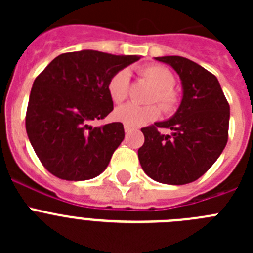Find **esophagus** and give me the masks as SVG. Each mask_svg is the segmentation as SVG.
<instances>
[{
	"label": "esophagus",
	"instance_id": "34e87169",
	"mask_svg": "<svg viewBox=\"0 0 253 253\" xmlns=\"http://www.w3.org/2000/svg\"><path fill=\"white\" fill-rule=\"evenodd\" d=\"M124 130H125V133L129 134V133H131V131H133V129H131L130 126H128V125H125V126H124Z\"/></svg>",
	"mask_w": 253,
	"mask_h": 253
}]
</instances>
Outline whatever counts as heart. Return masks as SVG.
Returning a JSON list of instances; mask_svg holds the SVG:
<instances>
[{"instance_id": "1", "label": "heart", "mask_w": 253, "mask_h": 253, "mask_svg": "<svg viewBox=\"0 0 253 253\" xmlns=\"http://www.w3.org/2000/svg\"><path fill=\"white\" fill-rule=\"evenodd\" d=\"M140 72L143 77L156 88L152 100L157 101L165 111L172 110L177 102V97L173 91L175 78L172 73L162 66L144 67ZM129 84H130V72L128 69H120L119 72H116L111 77L107 90L114 102L120 104L128 97ZM114 116L116 120H119L130 128H138L157 119L160 116V109L156 105L138 106L135 104H126L118 107L114 111Z\"/></svg>"}]
</instances>
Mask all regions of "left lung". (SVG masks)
Here are the masks:
<instances>
[{
	"label": "left lung",
	"instance_id": "obj_1",
	"mask_svg": "<svg viewBox=\"0 0 253 253\" xmlns=\"http://www.w3.org/2000/svg\"><path fill=\"white\" fill-rule=\"evenodd\" d=\"M175 69L182 99L167 120L142 128L144 144L138 149L140 166L152 180L185 185L203 176L222 154L228 140L229 105L214 75L177 55L156 57ZM167 127L171 134H161Z\"/></svg>",
	"mask_w": 253,
	"mask_h": 253
}]
</instances>
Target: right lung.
<instances>
[{"label":"right lung","instance_id":"1","mask_svg":"<svg viewBox=\"0 0 253 253\" xmlns=\"http://www.w3.org/2000/svg\"><path fill=\"white\" fill-rule=\"evenodd\" d=\"M139 55L78 50L58 55L35 78L26 133L40 162L67 181H84L106 169L124 139L122 123L92 126L113 111L109 81Z\"/></svg>","mask_w":253,"mask_h":253}]
</instances>
